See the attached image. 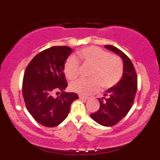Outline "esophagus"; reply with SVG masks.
Returning a JSON list of instances; mask_svg holds the SVG:
<instances>
[{"label":"esophagus","instance_id":"esophagus-1","mask_svg":"<svg viewBox=\"0 0 160 160\" xmlns=\"http://www.w3.org/2000/svg\"><path fill=\"white\" fill-rule=\"evenodd\" d=\"M79 98L80 99H82V100H86V99L89 98V97L85 96V95H79Z\"/></svg>","mask_w":160,"mask_h":160}]
</instances>
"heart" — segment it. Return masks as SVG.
Wrapping results in <instances>:
<instances>
[{
	"label": "heart",
	"mask_w": 160,
	"mask_h": 160,
	"mask_svg": "<svg viewBox=\"0 0 160 160\" xmlns=\"http://www.w3.org/2000/svg\"><path fill=\"white\" fill-rule=\"evenodd\" d=\"M77 56L82 65L92 67V69L89 74L91 78L79 79L71 82L70 88L75 92L92 94L98 92L101 85L105 89H111L122 79L123 62L117 55L110 54L100 47H89L78 51ZM78 60L74 56H70L65 61L64 72L69 80H74L80 74Z\"/></svg>",
	"instance_id": "b5f03b06"
}]
</instances>
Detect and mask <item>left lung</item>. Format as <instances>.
<instances>
[{"label": "left lung", "instance_id": "left-lung-1", "mask_svg": "<svg viewBox=\"0 0 160 160\" xmlns=\"http://www.w3.org/2000/svg\"><path fill=\"white\" fill-rule=\"evenodd\" d=\"M105 47L123 60V75L115 86L108 89L102 98H98L100 108L91 113L92 118L104 126H113L128 113L135 100L138 89L137 74L131 59L123 52L111 45Z\"/></svg>", "mask_w": 160, "mask_h": 160}]
</instances>
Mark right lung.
Masks as SVG:
<instances>
[{"label":"right lung","instance_id":"obj_1","mask_svg":"<svg viewBox=\"0 0 160 160\" xmlns=\"http://www.w3.org/2000/svg\"><path fill=\"white\" fill-rule=\"evenodd\" d=\"M71 52L72 49L66 46L46 49L32 58L25 71L22 95L25 106L33 118L46 127H54L65 120L72 102L78 98L74 92H62L56 98L53 95L68 86L64 65Z\"/></svg>","mask_w":160,"mask_h":160}]
</instances>
